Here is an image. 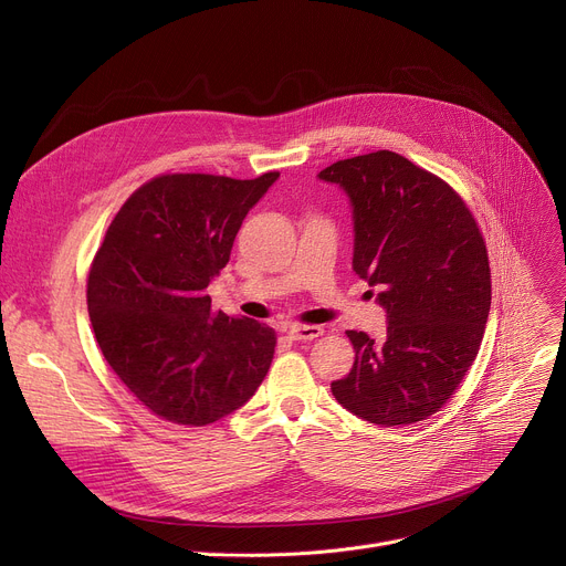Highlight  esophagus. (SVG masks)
Wrapping results in <instances>:
<instances>
[{"instance_id":"obj_1","label":"esophagus","mask_w":566,"mask_h":566,"mask_svg":"<svg viewBox=\"0 0 566 566\" xmlns=\"http://www.w3.org/2000/svg\"><path fill=\"white\" fill-rule=\"evenodd\" d=\"M286 335L291 339H298V342H312L316 337L323 335V328L321 325H303V323H293L286 328Z\"/></svg>"}]
</instances>
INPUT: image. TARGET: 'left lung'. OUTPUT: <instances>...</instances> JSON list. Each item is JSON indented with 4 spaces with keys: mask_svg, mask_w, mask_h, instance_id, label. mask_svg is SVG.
Segmentation results:
<instances>
[{
    "mask_svg": "<svg viewBox=\"0 0 566 566\" xmlns=\"http://www.w3.org/2000/svg\"><path fill=\"white\" fill-rule=\"evenodd\" d=\"M318 178L350 197L353 271L388 312L385 342L346 333L355 363L333 395L371 424L422 422L452 399L480 353L491 310L484 235L450 184L399 154L337 160Z\"/></svg>",
    "mask_w": 566,
    "mask_h": 566,
    "instance_id": "8db88e82",
    "label": "left lung"
}]
</instances>
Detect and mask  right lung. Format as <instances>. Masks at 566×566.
Here are the masks:
<instances>
[{
  "label": "right lung",
  "mask_w": 566,
  "mask_h": 566,
  "mask_svg": "<svg viewBox=\"0 0 566 566\" xmlns=\"http://www.w3.org/2000/svg\"><path fill=\"white\" fill-rule=\"evenodd\" d=\"M277 176L160 174L105 231L86 277L88 318L112 371L160 420L218 422L256 392L273 363L271 325L213 310L206 289Z\"/></svg>",
  "instance_id": "1"
}]
</instances>
